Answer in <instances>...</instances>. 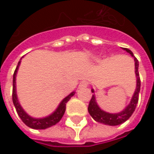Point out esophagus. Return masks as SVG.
Instances as JSON below:
<instances>
[{
    "label": "esophagus",
    "mask_w": 154,
    "mask_h": 154,
    "mask_svg": "<svg viewBox=\"0 0 154 154\" xmlns=\"http://www.w3.org/2000/svg\"><path fill=\"white\" fill-rule=\"evenodd\" d=\"M87 86H88V82L86 80H82V81H80L79 87L80 88H83V87H86Z\"/></svg>",
    "instance_id": "1"
}]
</instances>
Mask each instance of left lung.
Segmentation results:
<instances>
[{"instance_id":"obj_1","label":"left lung","mask_w":154,"mask_h":154,"mask_svg":"<svg viewBox=\"0 0 154 154\" xmlns=\"http://www.w3.org/2000/svg\"><path fill=\"white\" fill-rule=\"evenodd\" d=\"M124 51H126L128 53H129L131 56L134 58V64H135V75L137 78V83H136V89L134 91L132 99L130 101L129 104L128 105L125 109H123L120 113H116V114H111V113H108L105 112L98 107L97 104L96 99H95V96L92 95V98L90 100V103L88 105V112L89 114L92 116V117L98 122L103 123L105 125H109V126H116V125H119L122 124V122H126L132 116L134 113V109L136 108V104L138 103L139 100V92L140 90V79L139 71H138V68H139V62L138 60L134 56V54L132 51L128 49L124 48ZM92 92H94L93 89L92 90Z\"/></svg>"}]
</instances>
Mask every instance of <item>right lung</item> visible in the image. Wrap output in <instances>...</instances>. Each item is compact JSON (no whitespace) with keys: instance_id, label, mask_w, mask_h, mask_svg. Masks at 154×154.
I'll return each mask as SVG.
<instances>
[{"instance_id":"1","label":"right lung","mask_w":154,"mask_h":154,"mask_svg":"<svg viewBox=\"0 0 154 154\" xmlns=\"http://www.w3.org/2000/svg\"><path fill=\"white\" fill-rule=\"evenodd\" d=\"M21 60V59H20ZM20 61L18 63V66L16 67V69L14 74V79H13V103L14 104L15 109L16 111L18 113L19 116L20 117V119L22 122L28 126L29 128H32L34 129H45L51 127L53 125H56L57 122H59L60 120L62 119V117L65 113L66 110V103H68V101L72 98L74 95V92H71L68 96H67L66 98L62 100L61 103L59 104V106L57 107V109L49 116L45 117V118H32V116H30L29 115H27L26 113L24 111V109H22V107L20 106V104L18 101V98H17V94H16V86H15V80H16V74H17V70L20 64Z\"/></svg>"}]
</instances>
